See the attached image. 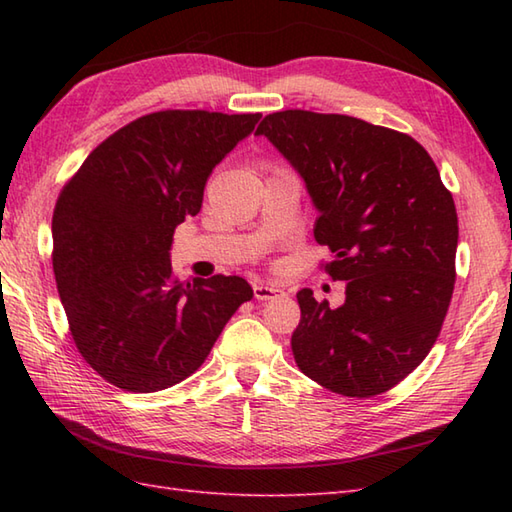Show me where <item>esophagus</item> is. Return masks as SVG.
Segmentation results:
<instances>
[{"mask_svg":"<svg viewBox=\"0 0 512 512\" xmlns=\"http://www.w3.org/2000/svg\"><path fill=\"white\" fill-rule=\"evenodd\" d=\"M279 288L277 286H268V284H255L253 286V295H255V299H259V301H268V299H273V297H277L279 295Z\"/></svg>","mask_w":512,"mask_h":512,"instance_id":"esophagus-1","label":"esophagus"}]
</instances>
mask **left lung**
<instances>
[{"label":"left lung","mask_w":512,"mask_h":512,"mask_svg":"<svg viewBox=\"0 0 512 512\" xmlns=\"http://www.w3.org/2000/svg\"><path fill=\"white\" fill-rule=\"evenodd\" d=\"M306 180L332 250L325 273L345 281L330 308L297 292L292 354L314 383L350 398L396 387L431 352L455 286L458 213L418 140L345 114L286 110L257 127Z\"/></svg>","instance_id":"1"}]
</instances>
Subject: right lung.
I'll return each mask as SVG.
<instances>
[{
	"instance_id": "obj_1",
	"label": "right lung",
	"mask_w": 512,
	"mask_h": 512,
	"mask_svg": "<svg viewBox=\"0 0 512 512\" xmlns=\"http://www.w3.org/2000/svg\"><path fill=\"white\" fill-rule=\"evenodd\" d=\"M259 114L162 110L121 127L65 182L52 268L76 350L107 383L151 394L198 369L253 288L242 277L180 281L169 248L204 184Z\"/></svg>"
}]
</instances>
